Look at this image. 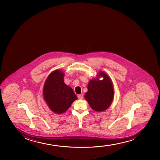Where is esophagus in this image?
Segmentation results:
<instances>
[{
	"mask_svg": "<svg viewBox=\"0 0 160 160\" xmlns=\"http://www.w3.org/2000/svg\"><path fill=\"white\" fill-rule=\"evenodd\" d=\"M78 99H83V94H79L78 96Z\"/></svg>",
	"mask_w": 160,
	"mask_h": 160,
	"instance_id": "1",
	"label": "esophagus"
}]
</instances>
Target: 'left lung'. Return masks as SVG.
Returning <instances> with one entry per match:
<instances>
[{"mask_svg":"<svg viewBox=\"0 0 160 160\" xmlns=\"http://www.w3.org/2000/svg\"><path fill=\"white\" fill-rule=\"evenodd\" d=\"M102 77L103 79H99ZM114 87L110 77L105 72L99 71L91 79L84 98L93 110L101 112L108 109L114 100Z\"/></svg>","mask_w":160,"mask_h":160,"instance_id":"obj_1","label":"left lung"}]
</instances>
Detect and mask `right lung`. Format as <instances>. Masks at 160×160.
Listing matches in <instances>:
<instances>
[{
	"mask_svg": "<svg viewBox=\"0 0 160 160\" xmlns=\"http://www.w3.org/2000/svg\"><path fill=\"white\" fill-rule=\"evenodd\" d=\"M62 70L55 69L48 76L42 88V96L50 110L55 114L66 112L77 99L72 88L64 82Z\"/></svg>",
	"mask_w": 160,
	"mask_h": 160,
	"instance_id": "right-lung-1",
	"label": "right lung"
}]
</instances>
